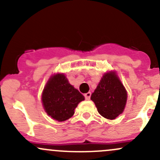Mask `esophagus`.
<instances>
[{"label":"esophagus","instance_id":"esophagus-1","mask_svg":"<svg viewBox=\"0 0 160 160\" xmlns=\"http://www.w3.org/2000/svg\"><path fill=\"white\" fill-rule=\"evenodd\" d=\"M84 97H85L86 100H90V97H91V93H90V92H88V93H85Z\"/></svg>","mask_w":160,"mask_h":160}]
</instances>
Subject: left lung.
<instances>
[{
  "mask_svg": "<svg viewBox=\"0 0 160 160\" xmlns=\"http://www.w3.org/2000/svg\"><path fill=\"white\" fill-rule=\"evenodd\" d=\"M90 99L102 117L114 120L123 112L127 93L115 72L110 71L104 73Z\"/></svg>",
  "mask_w": 160,
  "mask_h": 160,
  "instance_id": "1",
  "label": "left lung"
}]
</instances>
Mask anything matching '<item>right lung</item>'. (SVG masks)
I'll list each match as a JSON object with an SVG mask.
<instances>
[{
  "instance_id": "obj_1",
  "label": "right lung",
  "mask_w": 160,
  "mask_h": 160,
  "mask_svg": "<svg viewBox=\"0 0 160 160\" xmlns=\"http://www.w3.org/2000/svg\"><path fill=\"white\" fill-rule=\"evenodd\" d=\"M84 97L70 84L63 73L51 76L43 89L42 103L48 116L59 122L70 119Z\"/></svg>"
}]
</instances>
